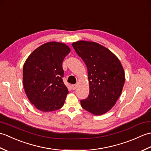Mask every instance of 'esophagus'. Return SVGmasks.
Wrapping results in <instances>:
<instances>
[{
  "mask_svg": "<svg viewBox=\"0 0 151 151\" xmlns=\"http://www.w3.org/2000/svg\"><path fill=\"white\" fill-rule=\"evenodd\" d=\"M71 88H72L73 89H75L76 88V85H75V84L72 85V86H71Z\"/></svg>",
  "mask_w": 151,
  "mask_h": 151,
  "instance_id": "34e87169",
  "label": "esophagus"
}]
</instances>
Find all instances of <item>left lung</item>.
Returning <instances> with one entry per match:
<instances>
[{"label":"left lung","instance_id":"1","mask_svg":"<svg viewBox=\"0 0 151 151\" xmlns=\"http://www.w3.org/2000/svg\"><path fill=\"white\" fill-rule=\"evenodd\" d=\"M88 68L89 95L81 101L82 107L99 115L115 104L124 84V70L117 56L95 42L79 41L72 44Z\"/></svg>","mask_w":151,"mask_h":151}]
</instances>
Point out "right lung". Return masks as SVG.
Returning <instances> with one entry per match:
<instances>
[{"instance_id":"1","label":"right lung","mask_w":151,"mask_h":151,"mask_svg":"<svg viewBox=\"0 0 151 151\" xmlns=\"http://www.w3.org/2000/svg\"><path fill=\"white\" fill-rule=\"evenodd\" d=\"M65 44L49 42L28 56L23 66V86L27 97L38 110L44 112L61 108L68 89L63 82V61L70 52Z\"/></svg>"}]
</instances>
